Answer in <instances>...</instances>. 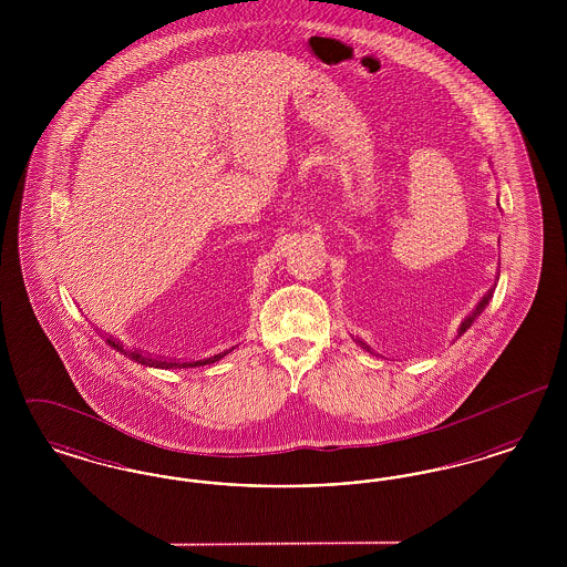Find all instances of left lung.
I'll use <instances>...</instances> for the list:
<instances>
[{"label": "left lung", "mask_w": 567, "mask_h": 567, "mask_svg": "<svg viewBox=\"0 0 567 567\" xmlns=\"http://www.w3.org/2000/svg\"><path fill=\"white\" fill-rule=\"evenodd\" d=\"M497 278H499V276H497ZM497 278H495V285H493V287L486 291V296L483 297L481 301H478V306L472 310V315H467V317L461 321V324H458L457 329V338H461V336H463V333H465V331L472 327V323H474V321H476V319L483 315V310H485L486 306H488V301H491V297H493V291H495V287H497ZM357 344H359L363 351L372 352L370 351V347H368L363 340H357Z\"/></svg>", "instance_id": "8db88e82"}]
</instances>
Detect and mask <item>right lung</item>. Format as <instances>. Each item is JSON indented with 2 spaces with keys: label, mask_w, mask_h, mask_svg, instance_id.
<instances>
[{
  "label": "right lung",
  "mask_w": 567,
  "mask_h": 567,
  "mask_svg": "<svg viewBox=\"0 0 567 567\" xmlns=\"http://www.w3.org/2000/svg\"><path fill=\"white\" fill-rule=\"evenodd\" d=\"M110 347L114 349V351L121 352V354H125V357H130L132 361L135 363H140V365H146V368H159V370H174V368H187V363H178V361H165V359H155V357H148V354H144V352H135L127 351L123 344H118V342H114V340H106ZM229 351L218 352L215 357H210V359H206V361H197V363H215L218 359H223L225 354H229ZM195 363V365H197Z\"/></svg>",
  "instance_id": "1"
}]
</instances>
